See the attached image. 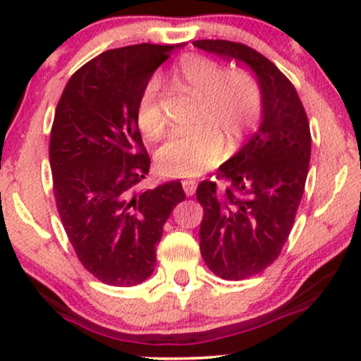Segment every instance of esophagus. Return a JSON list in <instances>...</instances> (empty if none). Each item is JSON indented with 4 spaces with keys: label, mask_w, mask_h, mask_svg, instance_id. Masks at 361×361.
<instances>
[{
    "label": "esophagus",
    "mask_w": 361,
    "mask_h": 361,
    "mask_svg": "<svg viewBox=\"0 0 361 361\" xmlns=\"http://www.w3.org/2000/svg\"><path fill=\"white\" fill-rule=\"evenodd\" d=\"M195 188H197V183H195V181H192V180L183 181V190L188 197H192V195L195 193Z\"/></svg>",
    "instance_id": "1"
}]
</instances>
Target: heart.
Wrapping results in <instances>:
<instances>
[{
    "mask_svg": "<svg viewBox=\"0 0 361 361\" xmlns=\"http://www.w3.org/2000/svg\"><path fill=\"white\" fill-rule=\"evenodd\" d=\"M175 78L202 98L198 128L173 134L156 152L157 171L171 178H193L222 159L224 137L239 142L256 127L263 110L259 86L244 73L227 68L200 54H186L178 61ZM135 117L140 130L157 135L164 127L159 106V81L151 78L137 102Z\"/></svg>",
    "mask_w": 361,
    "mask_h": 361,
    "instance_id": "heart-1",
    "label": "heart"
}]
</instances>
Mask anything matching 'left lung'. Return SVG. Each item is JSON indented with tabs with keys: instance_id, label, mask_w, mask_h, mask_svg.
<instances>
[{
	"instance_id": "obj_1",
	"label": "left lung",
	"mask_w": 361,
	"mask_h": 361,
	"mask_svg": "<svg viewBox=\"0 0 361 361\" xmlns=\"http://www.w3.org/2000/svg\"><path fill=\"white\" fill-rule=\"evenodd\" d=\"M193 45L246 64L263 97L258 130L217 169L226 185L205 180L197 188L202 258L221 279L244 280L279 258L292 231L309 173V120L288 78L255 49L229 40Z\"/></svg>"
}]
</instances>
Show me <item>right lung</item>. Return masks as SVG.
<instances>
[{"instance_id": "right-lung-1", "label": "right lung", "mask_w": 361, "mask_h": 361, "mask_svg": "<svg viewBox=\"0 0 361 361\" xmlns=\"http://www.w3.org/2000/svg\"><path fill=\"white\" fill-rule=\"evenodd\" d=\"M178 47L137 44L100 54L69 78L54 115L49 159L62 226L82 267L111 287L151 276L164 222L185 200L180 180L135 188L151 166L137 102Z\"/></svg>"}]
</instances>
